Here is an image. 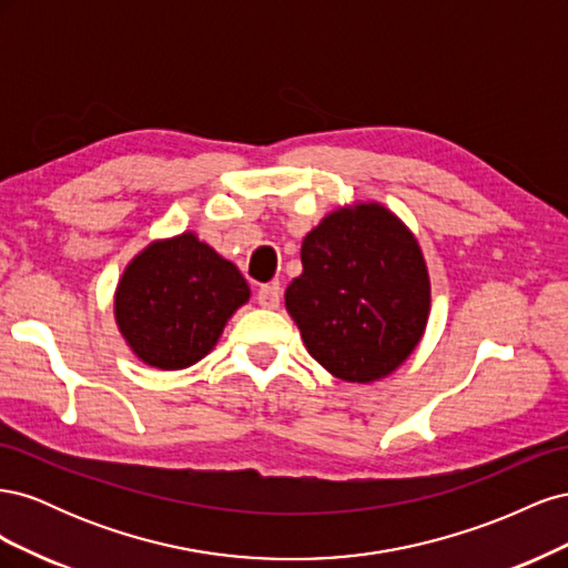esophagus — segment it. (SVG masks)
I'll return each instance as SVG.
<instances>
[{"instance_id": "esophagus-1", "label": "esophagus", "mask_w": 568, "mask_h": 568, "mask_svg": "<svg viewBox=\"0 0 568 568\" xmlns=\"http://www.w3.org/2000/svg\"><path fill=\"white\" fill-rule=\"evenodd\" d=\"M280 301H282V288L277 284H265L257 288V303L263 307L274 311V307H280Z\"/></svg>"}]
</instances>
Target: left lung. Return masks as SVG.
<instances>
[{
	"instance_id": "obj_1",
	"label": "left lung",
	"mask_w": 568,
	"mask_h": 568,
	"mask_svg": "<svg viewBox=\"0 0 568 568\" xmlns=\"http://www.w3.org/2000/svg\"><path fill=\"white\" fill-rule=\"evenodd\" d=\"M286 311L317 363L351 384L379 382L419 346L432 313L424 253L376 201L341 205L307 232Z\"/></svg>"
}]
</instances>
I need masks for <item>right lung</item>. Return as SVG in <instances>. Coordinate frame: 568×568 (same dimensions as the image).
I'll list each match as a JSON object with an SVG mask.
<instances>
[{"instance_id":"1","label":"right lung","mask_w":568,"mask_h":568,"mask_svg":"<svg viewBox=\"0 0 568 568\" xmlns=\"http://www.w3.org/2000/svg\"><path fill=\"white\" fill-rule=\"evenodd\" d=\"M251 298L234 263L194 232L136 253L113 296L118 332L144 365L184 369L209 355L227 320Z\"/></svg>"}]
</instances>
